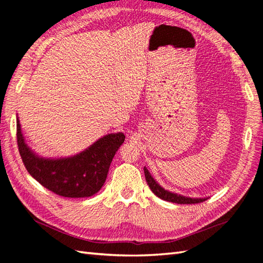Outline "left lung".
<instances>
[{
  "label": "left lung",
  "mask_w": 263,
  "mask_h": 263,
  "mask_svg": "<svg viewBox=\"0 0 263 263\" xmlns=\"http://www.w3.org/2000/svg\"><path fill=\"white\" fill-rule=\"evenodd\" d=\"M144 176L147 184H149L151 191L156 194L157 197L160 199L173 202V203H178V204H191V203H200V202H203L208 200L206 198H190V197H185L182 196V194H179L176 192H172L169 190H165L163 186H161L156 179H154L149 170L146 169V166H144Z\"/></svg>",
  "instance_id": "obj_1"
}]
</instances>
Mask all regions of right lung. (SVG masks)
<instances>
[{"instance_id": "add662e5", "label": "right lung", "mask_w": 263, "mask_h": 263, "mask_svg": "<svg viewBox=\"0 0 263 263\" xmlns=\"http://www.w3.org/2000/svg\"><path fill=\"white\" fill-rule=\"evenodd\" d=\"M18 151L26 170L40 184L65 198L92 197L103 186L114 154L124 142L122 132L110 133L74 156L44 158L26 143L16 116Z\"/></svg>"}]
</instances>
